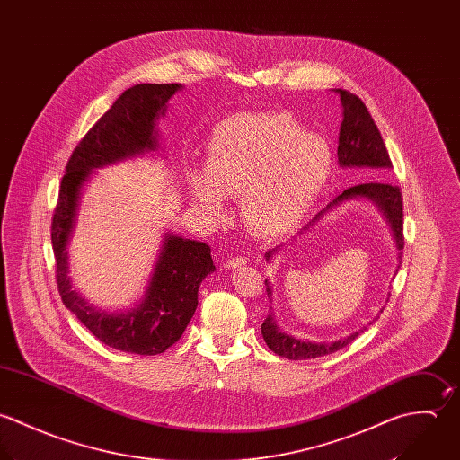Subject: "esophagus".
<instances>
[{
	"label": "esophagus",
	"instance_id": "1",
	"mask_svg": "<svg viewBox=\"0 0 460 460\" xmlns=\"http://www.w3.org/2000/svg\"><path fill=\"white\" fill-rule=\"evenodd\" d=\"M243 265H247V260L245 258H242V256H234V258H227L226 261H224V269L226 270H233V269H240V267H243Z\"/></svg>",
	"mask_w": 460,
	"mask_h": 460
}]
</instances>
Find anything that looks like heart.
Masks as SVG:
<instances>
[{"label":"heart","instance_id":"heart-1","mask_svg":"<svg viewBox=\"0 0 460 460\" xmlns=\"http://www.w3.org/2000/svg\"><path fill=\"white\" fill-rule=\"evenodd\" d=\"M332 169L325 138L302 131L282 111H243L220 120L208 142L206 167L186 174L191 202L209 218L238 195L243 227L260 238L291 229L313 206Z\"/></svg>","mask_w":460,"mask_h":460}]
</instances>
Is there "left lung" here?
I'll list each match as a JSON object with an SVG mask.
<instances>
[{
    "mask_svg": "<svg viewBox=\"0 0 460 460\" xmlns=\"http://www.w3.org/2000/svg\"><path fill=\"white\" fill-rule=\"evenodd\" d=\"M334 93L340 95L341 106H343V122L340 129V144H338V162L341 167H361L369 169V176L380 178L382 169H391V158L387 155V149L384 146V140L380 137V131L376 124L373 122L367 104L356 95V93L336 89ZM354 197H367L373 200L378 209L384 213L398 249V263L402 265V249H403V202H402V191L398 186L387 183V181H369V183L356 184L347 188L341 195H338L329 206H336L347 199ZM325 211V209H323ZM322 211V213H323ZM322 213H318L313 220H316ZM272 252L267 254L270 258ZM267 284V295L272 296V288ZM272 300V298H270ZM365 329H361L363 332ZM361 332H354L343 340L332 341V343H311V341H300L295 340L277 327L274 320V313L270 311L267 320L261 325V334L269 349L286 359L291 361H304V359H314L322 358L332 352H338L340 349L352 343Z\"/></svg>",
    "mask_w": 460,
    "mask_h": 460,
    "instance_id": "left-lung-1",
    "label": "left lung"
}]
</instances>
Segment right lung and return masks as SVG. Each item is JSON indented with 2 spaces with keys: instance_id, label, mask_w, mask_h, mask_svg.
I'll use <instances>...</instances> for the list:
<instances>
[{
  "instance_id": "right-lung-1",
  "label": "right lung",
  "mask_w": 460,
  "mask_h": 460,
  "mask_svg": "<svg viewBox=\"0 0 460 460\" xmlns=\"http://www.w3.org/2000/svg\"><path fill=\"white\" fill-rule=\"evenodd\" d=\"M180 84H140L120 93L73 151L60 183L51 222L57 286L71 313L104 345L140 356L172 347L197 307L202 279L215 270L211 249L202 242L167 236L140 305L128 313L97 311L71 289L67 242L75 226L78 197L93 169L156 149L155 124Z\"/></svg>"
}]
</instances>
